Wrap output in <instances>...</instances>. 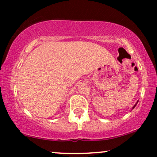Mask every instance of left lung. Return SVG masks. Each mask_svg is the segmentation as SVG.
Instances as JSON below:
<instances>
[{"label":"left lung","mask_w":157,"mask_h":157,"mask_svg":"<svg viewBox=\"0 0 157 157\" xmlns=\"http://www.w3.org/2000/svg\"><path fill=\"white\" fill-rule=\"evenodd\" d=\"M137 103H138V101H137V102H136V104H135V105H134V106H133V108H132V109H134V108H135V106H136V104H137Z\"/></svg>","instance_id":"1"}]
</instances>
